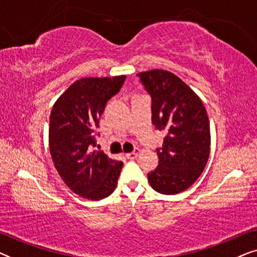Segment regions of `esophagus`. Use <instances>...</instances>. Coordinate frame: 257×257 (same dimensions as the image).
Segmentation results:
<instances>
[{
	"label": "esophagus",
	"instance_id": "obj_1",
	"mask_svg": "<svg viewBox=\"0 0 257 257\" xmlns=\"http://www.w3.org/2000/svg\"><path fill=\"white\" fill-rule=\"evenodd\" d=\"M139 153H140V150H138V149H136L135 151H133V152H131V153H127L126 154V158H127V159H130V160H133V159H136L137 157L139 156Z\"/></svg>",
	"mask_w": 257,
	"mask_h": 257
}]
</instances>
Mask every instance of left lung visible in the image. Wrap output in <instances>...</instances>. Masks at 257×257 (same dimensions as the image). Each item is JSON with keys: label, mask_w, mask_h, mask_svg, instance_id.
I'll use <instances>...</instances> for the list:
<instances>
[{"label": "left lung", "mask_w": 257, "mask_h": 257, "mask_svg": "<svg viewBox=\"0 0 257 257\" xmlns=\"http://www.w3.org/2000/svg\"><path fill=\"white\" fill-rule=\"evenodd\" d=\"M152 98V122L166 132L157 149L159 165L147 174L154 191L178 194L201 175L210 152V128L206 107L187 84L166 70L138 73Z\"/></svg>", "instance_id": "1"}]
</instances>
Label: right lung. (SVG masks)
Instances as JSON below:
<instances>
[{
    "instance_id": "obj_1",
    "label": "right lung",
    "mask_w": 257,
    "mask_h": 257,
    "mask_svg": "<svg viewBox=\"0 0 257 257\" xmlns=\"http://www.w3.org/2000/svg\"><path fill=\"white\" fill-rule=\"evenodd\" d=\"M126 76L76 80L56 100L50 114L49 147L64 184L77 195L101 200L114 191L122 163L96 146V130L107 100L120 90Z\"/></svg>"
}]
</instances>
